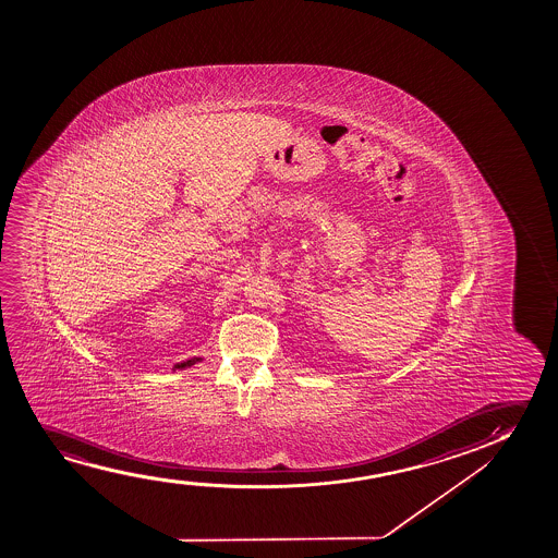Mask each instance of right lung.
I'll list each match as a JSON object with an SVG mask.
<instances>
[{
  "label": "right lung",
  "mask_w": 558,
  "mask_h": 558,
  "mask_svg": "<svg viewBox=\"0 0 558 558\" xmlns=\"http://www.w3.org/2000/svg\"><path fill=\"white\" fill-rule=\"evenodd\" d=\"M198 362H202V359H198V356H194V359L184 360V362H179V364H175V366H173V372H177V369H184V367L194 366V364H198Z\"/></svg>",
  "instance_id": "obj_1"
}]
</instances>
